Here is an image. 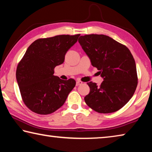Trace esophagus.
I'll return each instance as SVG.
<instances>
[{
  "instance_id": "esophagus-1",
  "label": "esophagus",
  "mask_w": 152,
  "mask_h": 152,
  "mask_svg": "<svg viewBox=\"0 0 152 152\" xmlns=\"http://www.w3.org/2000/svg\"><path fill=\"white\" fill-rule=\"evenodd\" d=\"M81 84H82V81H80V80L76 81V86L81 85Z\"/></svg>"
}]
</instances>
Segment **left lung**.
Here are the masks:
<instances>
[{
  "label": "left lung",
  "mask_w": 152,
  "mask_h": 152,
  "mask_svg": "<svg viewBox=\"0 0 152 152\" xmlns=\"http://www.w3.org/2000/svg\"><path fill=\"white\" fill-rule=\"evenodd\" d=\"M78 42L92 66L104 80L99 86L88 82L90 92L84 97L86 104L100 113H110L125 106L137 86L134 58L129 50L104 35L80 36Z\"/></svg>",
  "instance_id": "1"
}]
</instances>
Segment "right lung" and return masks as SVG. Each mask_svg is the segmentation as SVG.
<instances>
[{
	"label": "right lung",
	"instance_id": "1",
	"mask_svg": "<svg viewBox=\"0 0 152 152\" xmlns=\"http://www.w3.org/2000/svg\"><path fill=\"white\" fill-rule=\"evenodd\" d=\"M80 34L60 35L35 40L18 64L16 78L25 104L37 114L48 115L64 104L76 85L70 78L64 80L53 75L56 66L78 41Z\"/></svg>",
	"mask_w": 152,
	"mask_h": 152
}]
</instances>
